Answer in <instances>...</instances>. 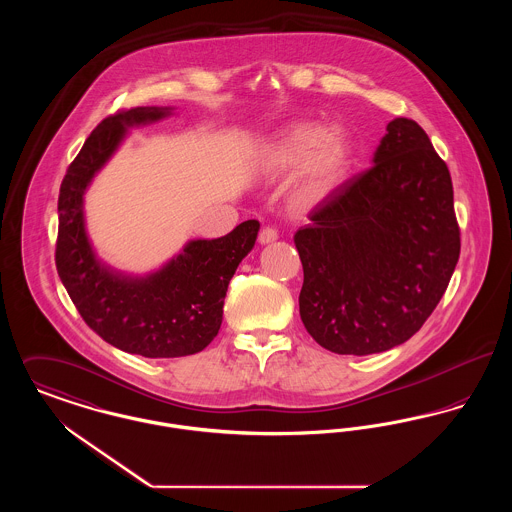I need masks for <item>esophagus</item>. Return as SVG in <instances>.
<instances>
[{
  "label": "esophagus",
  "instance_id": "obj_1",
  "mask_svg": "<svg viewBox=\"0 0 512 512\" xmlns=\"http://www.w3.org/2000/svg\"><path fill=\"white\" fill-rule=\"evenodd\" d=\"M278 240V232L270 226H265L261 232H259V242L263 245L272 244Z\"/></svg>",
  "mask_w": 512,
  "mask_h": 512
}]
</instances>
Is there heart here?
Wrapping results in <instances>:
<instances>
[{"mask_svg": "<svg viewBox=\"0 0 512 512\" xmlns=\"http://www.w3.org/2000/svg\"><path fill=\"white\" fill-rule=\"evenodd\" d=\"M261 161L272 172L303 169L295 195L301 203H317L343 180L351 161V142L341 130L297 122L263 147Z\"/></svg>", "mask_w": 512, "mask_h": 512, "instance_id": "obj_1", "label": "heart"}]
</instances>
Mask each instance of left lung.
Returning a JSON list of instances; mask_svg holds the SVG:
<instances>
[{"instance_id": "left-lung-1", "label": "left lung", "mask_w": 512, "mask_h": 512, "mask_svg": "<svg viewBox=\"0 0 512 512\" xmlns=\"http://www.w3.org/2000/svg\"><path fill=\"white\" fill-rule=\"evenodd\" d=\"M386 130L372 167L326 195L293 236L299 315L338 355L382 353L414 336L461 253L447 165L411 119Z\"/></svg>"}]
</instances>
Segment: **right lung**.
Returning a JSON list of instances; mask_svg holds the SVG:
<instances>
[{
    "mask_svg": "<svg viewBox=\"0 0 512 512\" xmlns=\"http://www.w3.org/2000/svg\"><path fill=\"white\" fill-rule=\"evenodd\" d=\"M172 107H134L99 122L59 190L55 265L84 322L103 340L147 359L186 357L219 334L228 284L253 249L259 222L245 220L217 240H192L146 276L101 263L86 234L84 194L130 126L169 117Z\"/></svg>",
    "mask_w": 512,
    "mask_h": 512,
    "instance_id": "right-lung-1",
    "label": "right lung"
}]
</instances>
